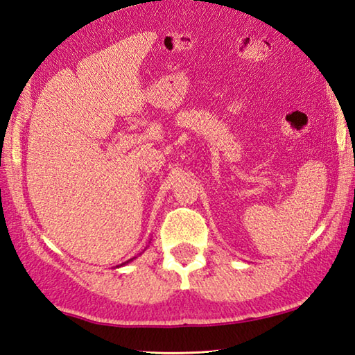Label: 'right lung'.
<instances>
[{
	"label": "right lung",
	"mask_w": 355,
	"mask_h": 355,
	"mask_svg": "<svg viewBox=\"0 0 355 355\" xmlns=\"http://www.w3.org/2000/svg\"><path fill=\"white\" fill-rule=\"evenodd\" d=\"M132 259H135V258H132ZM132 259H128V261H126V263H130V261H132ZM126 263H123V264H126ZM123 264H120V266H123ZM119 267V266H117Z\"/></svg>",
	"instance_id": "add662e5"
}]
</instances>
